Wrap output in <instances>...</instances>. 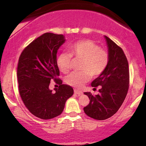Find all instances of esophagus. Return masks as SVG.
Masks as SVG:
<instances>
[{"instance_id": "1", "label": "esophagus", "mask_w": 146, "mask_h": 146, "mask_svg": "<svg viewBox=\"0 0 146 146\" xmlns=\"http://www.w3.org/2000/svg\"><path fill=\"white\" fill-rule=\"evenodd\" d=\"M74 93L76 94H78V95H82L83 94L82 92L80 91V90H77V89H75L74 90Z\"/></svg>"}]
</instances>
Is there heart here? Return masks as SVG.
Masks as SVG:
<instances>
[{"label":"heart","mask_w":146,"mask_h":146,"mask_svg":"<svg viewBox=\"0 0 146 146\" xmlns=\"http://www.w3.org/2000/svg\"><path fill=\"white\" fill-rule=\"evenodd\" d=\"M72 57L80 60V69L82 71L71 73L66 77L65 81L68 85L76 88L82 87L90 80L91 76L98 77L101 75L110 62L109 53L90 40L77 42L70 48V54L62 52L58 55L56 64L62 72L67 74L70 71Z\"/></svg>","instance_id":"b5f03b06"}]
</instances>
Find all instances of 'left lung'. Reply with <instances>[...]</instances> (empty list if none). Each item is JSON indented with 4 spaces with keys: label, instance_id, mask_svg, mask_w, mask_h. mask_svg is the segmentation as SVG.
<instances>
[{
    "label": "left lung",
    "instance_id": "1",
    "mask_svg": "<svg viewBox=\"0 0 146 146\" xmlns=\"http://www.w3.org/2000/svg\"><path fill=\"white\" fill-rule=\"evenodd\" d=\"M105 38L110 54L108 66L91 84L95 89L100 86L99 94L94 96L84 92L90 103L84 111L97 120H104L117 112L124 101L129 84L128 62L123 50L106 36Z\"/></svg>",
    "mask_w": 146,
    "mask_h": 146
}]
</instances>
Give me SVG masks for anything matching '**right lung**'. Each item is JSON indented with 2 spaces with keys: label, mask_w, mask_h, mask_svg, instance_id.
Masks as SVG:
<instances>
[{
  "label": "right lung",
  "mask_w": 146,
  "mask_h": 146,
  "mask_svg": "<svg viewBox=\"0 0 146 146\" xmlns=\"http://www.w3.org/2000/svg\"><path fill=\"white\" fill-rule=\"evenodd\" d=\"M65 42L62 35L46 33L30 43L20 56L17 67L19 90L30 112L43 119L60 115L66 102L74 94L70 86L58 78V50ZM53 79L59 86L55 93L49 89Z\"/></svg>",
  "instance_id": "obj_1"
}]
</instances>
